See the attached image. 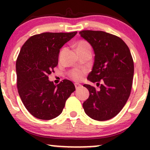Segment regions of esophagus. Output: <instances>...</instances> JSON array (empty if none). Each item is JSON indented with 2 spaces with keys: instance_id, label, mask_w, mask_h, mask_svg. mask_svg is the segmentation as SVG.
Instances as JSON below:
<instances>
[{
  "instance_id": "34e87169",
  "label": "esophagus",
  "mask_w": 150,
  "mask_h": 150,
  "mask_svg": "<svg viewBox=\"0 0 150 150\" xmlns=\"http://www.w3.org/2000/svg\"><path fill=\"white\" fill-rule=\"evenodd\" d=\"M75 88H76V89H79L80 87H82V85H81L80 84H79V83H75Z\"/></svg>"
}]
</instances>
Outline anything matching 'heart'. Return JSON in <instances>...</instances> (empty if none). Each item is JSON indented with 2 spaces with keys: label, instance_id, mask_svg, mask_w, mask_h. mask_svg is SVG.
Returning a JSON list of instances; mask_svg holds the SVG:
<instances>
[{
  "label": "heart",
  "instance_id": "1",
  "mask_svg": "<svg viewBox=\"0 0 150 150\" xmlns=\"http://www.w3.org/2000/svg\"><path fill=\"white\" fill-rule=\"evenodd\" d=\"M76 49L77 52L78 51H82V50L85 49H91V46L89 45V44L87 42H86L85 40H80L78 41L76 43ZM85 73L84 70H73L70 72V75L72 78L74 79L75 80H82V77H83V75Z\"/></svg>",
  "mask_w": 150,
  "mask_h": 150
}]
</instances>
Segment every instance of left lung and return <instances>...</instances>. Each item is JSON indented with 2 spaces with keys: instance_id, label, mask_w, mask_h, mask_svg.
I'll return each instance as SVG.
<instances>
[{
  "instance_id": "8db88e82",
  "label": "left lung",
  "mask_w": 150,
  "mask_h": 150,
  "mask_svg": "<svg viewBox=\"0 0 150 150\" xmlns=\"http://www.w3.org/2000/svg\"><path fill=\"white\" fill-rule=\"evenodd\" d=\"M80 34L90 44L95 54L87 79L99 86L97 90L93 86L83 85L89 92L83 108L92 119L109 120L121 111L130 97L134 75L131 53L126 44L117 36L92 30L81 31Z\"/></svg>"
}]
</instances>
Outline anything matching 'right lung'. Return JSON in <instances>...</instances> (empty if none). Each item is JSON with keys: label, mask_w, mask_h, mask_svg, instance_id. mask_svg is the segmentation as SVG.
I'll return each mask as SVG.
<instances>
[{"label": "right lung", "mask_w": 150, "mask_h": 150, "mask_svg": "<svg viewBox=\"0 0 150 150\" xmlns=\"http://www.w3.org/2000/svg\"><path fill=\"white\" fill-rule=\"evenodd\" d=\"M77 33L36 34L20 50L16 61L18 93L25 108L35 118L51 120L59 116L75 90L71 81L63 80L55 85L49 80V75L57 66L60 49Z\"/></svg>", "instance_id": "obj_1"}]
</instances>
